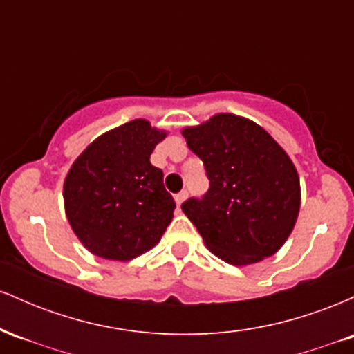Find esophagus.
Segmentation results:
<instances>
[{
  "instance_id": "obj_1",
  "label": "esophagus",
  "mask_w": 354,
  "mask_h": 354,
  "mask_svg": "<svg viewBox=\"0 0 354 354\" xmlns=\"http://www.w3.org/2000/svg\"><path fill=\"white\" fill-rule=\"evenodd\" d=\"M186 198H188V191H181V193L174 194V201H176L178 206H181L183 201H185Z\"/></svg>"
}]
</instances>
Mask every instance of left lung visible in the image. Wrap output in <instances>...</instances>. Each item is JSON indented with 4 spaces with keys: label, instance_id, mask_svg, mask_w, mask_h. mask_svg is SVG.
<instances>
[{
    "label": "left lung",
    "instance_id": "1",
    "mask_svg": "<svg viewBox=\"0 0 354 354\" xmlns=\"http://www.w3.org/2000/svg\"><path fill=\"white\" fill-rule=\"evenodd\" d=\"M181 133L209 178L201 200L181 205L206 248L233 266L274 254L293 231L301 203L298 171L286 151L261 126L231 113Z\"/></svg>",
    "mask_w": 354,
    "mask_h": 354
}]
</instances>
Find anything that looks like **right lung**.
Segmentation results:
<instances>
[{"instance_id": "1", "label": "right lung", "mask_w": 354, "mask_h": 354, "mask_svg": "<svg viewBox=\"0 0 354 354\" xmlns=\"http://www.w3.org/2000/svg\"><path fill=\"white\" fill-rule=\"evenodd\" d=\"M166 135L149 121L133 120L96 138L73 163L63 186L64 211L93 254L128 261L160 243L176 205L149 156Z\"/></svg>"}]
</instances>
